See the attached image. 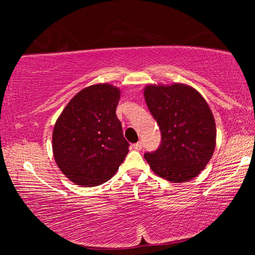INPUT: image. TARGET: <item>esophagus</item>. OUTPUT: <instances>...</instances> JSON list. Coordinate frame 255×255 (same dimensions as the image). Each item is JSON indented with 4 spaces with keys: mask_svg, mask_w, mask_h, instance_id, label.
Segmentation results:
<instances>
[{
    "mask_svg": "<svg viewBox=\"0 0 255 255\" xmlns=\"http://www.w3.org/2000/svg\"><path fill=\"white\" fill-rule=\"evenodd\" d=\"M132 147L135 148L136 150H140V149H141V147H143V144H141V141H138V143H136V144H133V145H132Z\"/></svg>",
    "mask_w": 255,
    "mask_h": 255,
    "instance_id": "obj_1",
    "label": "esophagus"
}]
</instances>
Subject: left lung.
Returning a JSON list of instances; mask_svg holds the SVG:
<instances>
[{"instance_id": "left-lung-1", "label": "left lung", "mask_w": 255, "mask_h": 255, "mask_svg": "<svg viewBox=\"0 0 255 255\" xmlns=\"http://www.w3.org/2000/svg\"><path fill=\"white\" fill-rule=\"evenodd\" d=\"M144 97L162 133L158 149L144 155L150 169L174 183L196 178L216 147V124L208 103L182 83L147 84Z\"/></svg>"}]
</instances>
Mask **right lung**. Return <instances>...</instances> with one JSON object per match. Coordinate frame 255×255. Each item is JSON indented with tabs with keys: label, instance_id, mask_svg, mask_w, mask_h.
<instances>
[{
	"label": "right lung",
	"instance_id": "add662e5",
	"mask_svg": "<svg viewBox=\"0 0 255 255\" xmlns=\"http://www.w3.org/2000/svg\"><path fill=\"white\" fill-rule=\"evenodd\" d=\"M120 90L109 83L90 85L75 94L54 126L55 162L68 180L94 187L118 171L129 152L116 115Z\"/></svg>",
	"mask_w": 255,
	"mask_h": 255
}]
</instances>
